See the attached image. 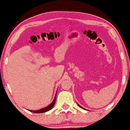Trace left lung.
Returning <instances> with one entry per match:
<instances>
[{"label":"left lung","instance_id":"obj_1","mask_svg":"<svg viewBox=\"0 0 130 130\" xmlns=\"http://www.w3.org/2000/svg\"><path fill=\"white\" fill-rule=\"evenodd\" d=\"M79 105V106H80V107L81 108H83V109H84V108H83L82 107H81V106H80V105Z\"/></svg>","mask_w":130,"mask_h":130}]
</instances>
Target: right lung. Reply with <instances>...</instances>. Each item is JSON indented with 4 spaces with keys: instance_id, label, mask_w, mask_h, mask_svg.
I'll use <instances>...</instances> for the list:
<instances>
[{
    "instance_id": "add662e5",
    "label": "right lung",
    "mask_w": 130,
    "mask_h": 130,
    "mask_svg": "<svg viewBox=\"0 0 130 130\" xmlns=\"http://www.w3.org/2000/svg\"><path fill=\"white\" fill-rule=\"evenodd\" d=\"M56 94H57V93H56ZM56 96H55V98H54V99L53 100V102L49 105H48L47 107H45V108H43L41 109L37 110V111H31V110H29V111L30 112H34V113H43V112H45L49 111V110L51 109L53 107V106L55 104V103H56Z\"/></svg>"
}]
</instances>
